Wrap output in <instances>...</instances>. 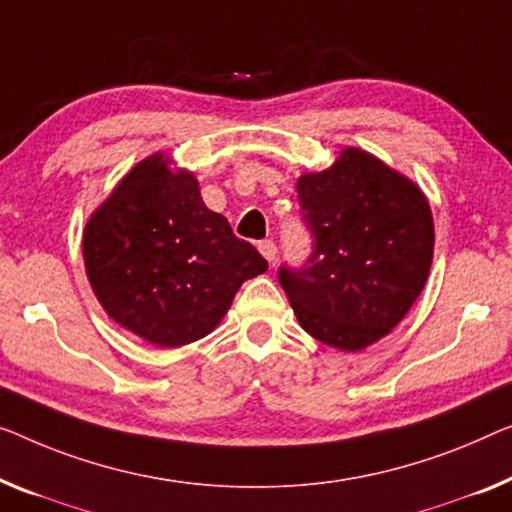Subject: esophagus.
Returning a JSON list of instances; mask_svg holds the SVG:
<instances>
[{
	"mask_svg": "<svg viewBox=\"0 0 512 512\" xmlns=\"http://www.w3.org/2000/svg\"><path fill=\"white\" fill-rule=\"evenodd\" d=\"M259 253L264 255V259L266 262H273V259H276V253H278V248H276V243H273L271 239H264V241H259Z\"/></svg>",
	"mask_w": 512,
	"mask_h": 512,
	"instance_id": "1",
	"label": "esophagus"
}]
</instances>
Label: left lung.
Wrapping results in <instances>:
<instances>
[{
  "mask_svg": "<svg viewBox=\"0 0 512 512\" xmlns=\"http://www.w3.org/2000/svg\"><path fill=\"white\" fill-rule=\"evenodd\" d=\"M312 253L280 266L294 315L324 345L358 352L391 333L423 292L434 250L423 190L368 151L342 149L296 181Z\"/></svg>",
  "mask_w": 512,
  "mask_h": 512,
  "instance_id": "8db88e82",
  "label": "left lung"
}]
</instances>
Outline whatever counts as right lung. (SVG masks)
Masks as SVG:
<instances>
[{"instance_id": "right-lung-1", "label": "right lung", "mask_w": 512, "mask_h": 512, "mask_svg": "<svg viewBox=\"0 0 512 512\" xmlns=\"http://www.w3.org/2000/svg\"><path fill=\"white\" fill-rule=\"evenodd\" d=\"M82 255L103 310L167 349L209 335L243 282L269 269L165 154L137 163L91 213Z\"/></svg>"}]
</instances>
